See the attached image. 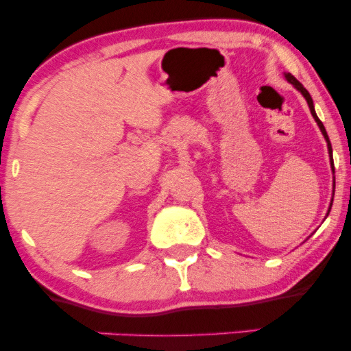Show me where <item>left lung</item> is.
I'll list each match as a JSON object with an SVG mask.
<instances>
[{"label": "left lung", "instance_id": "8db88e82", "mask_svg": "<svg viewBox=\"0 0 351 351\" xmlns=\"http://www.w3.org/2000/svg\"><path fill=\"white\" fill-rule=\"evenodd\" d=\"M285 79L289 80V82L291 84H293V86H295L297 88H299V90L302 92V95H304L305 97V100H307V104H308V107H310V112H312V115H313V119H315V122L318 123V127H320V130H322V134H324V136H325V140H327L328 142V153H330V156H332V145H330V140H328V135H327V132H325V127H324V123L320 122V119H318L317 117V114H315V108H313V102H312V97H310V94L307 92V88H305L304 86H302V84L299 82V80H297L295 77H293L292 74H285ZM332 170H333V160H332Z\"/></svg>", "mask_w": 351, "mask_h": 351}]
</instances>
